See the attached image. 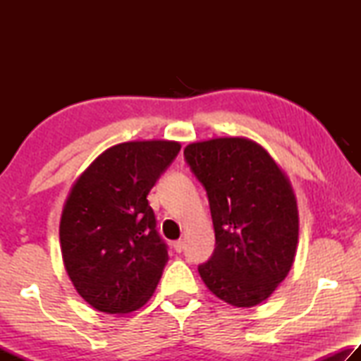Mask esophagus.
I'll use <instances>...</instances> for the list:
<instances>
[{"label":"esophagus","instance_id":"obj_1","mask_svg":"<svg viewBox=\"0 0 361 361\" xmlns=\"http://www.w3.org/2000/svg\"><path fill=\"white\" fill-rule=\"evenodd\" d=\"M173 248H175V252H176V253H181V252H183V248H185V242H183L181 239H180V240H176V242H173Z\"/></svg>","mask_w":361,"mask_h":361}]
</instances>
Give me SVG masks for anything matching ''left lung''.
<instances>
[{"label":"left lung","instance_id":"obj_1","mask_svg":"<svg viewBox=\"0 0 361 361\" xmlns=\"http://www.w3.org/2000/svg\"><path fill=\"white\" fill-rule=\"evenodd\" d=\"M185 161L207 191L215 250L199 274L235 307H253L290 272L298 245V207L285 173L252 140L191 143Z\"/></svg>","mask_w":361,"mask_h":361}]
</instances>
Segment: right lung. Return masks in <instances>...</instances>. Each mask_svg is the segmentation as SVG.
Here are the masks:
<instances>
[{
	"instance_id": "obj_1",
	"label": "right lung",
	"mask_w": 361,
	"mask_h": 361,
	"mask_svg": "<svg viewBox=\"0 0 361 361\" xmlns=\"http://www.w3.org/2000/svg\"><path fill=\"white\" fill-rule=\"evenodd\" d=\"M180 143L129 142L106 149L79 176L60 221L65 269L79 295L106 314L137 310L169 259L148 204Z\"/></svg>"
}]
</instances>
